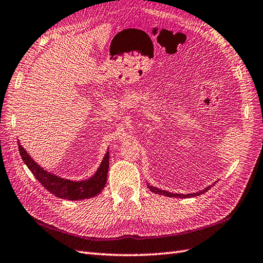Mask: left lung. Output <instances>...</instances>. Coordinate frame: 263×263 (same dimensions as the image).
Returning a JSON list of instances; mask_svg holds the SVG:
<instances>
[{
  "instance_id": "1",
  "label": "left lung",
  "mask_w": 263,
  "mask_h": 263,
  "mask_svg": "<svg viewBox=\"0 0 263 263\" xmlns=\"http://www.w3.org/2000/svg\"><path fill=\"white\" fill-rule=\"evenodd\" d=\"M216 183H217V182H215V184H216ZM215 184H213L212 186H208V187H206L205 190H202V191H200V192H197V193H193V194H174V193H170V192H166V191H162V190H160V189H156V187H154V186H151V185H148V184H147V187H148V190L151 191V192H153V193H155V194L164 195V196H167V197L191 198V197H196V196H199V195H201V194L206 193V192H207V191H209V189H211V187H213Z\"/></svg>"
}]
</instances>
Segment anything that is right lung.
<instances>
[{
    "mask_svg": "<svg viewBox=\"0 0 263 263\" xmlns=\"http://www.w3.org/2000/svg\"><path fill=\"white\" fill-rule=\"evenodd\" d=\"M18 143V151L23 159L24 163L27 165L29 171L32 172L33 175L37 178L45 189L50 192L56 197L68 199V200H79L91 198L96 195L101 193L107 183L108 168H109V152L104 155L103 160L100 164V167L96 172V174L87 179V181L72 182L69 179H65L59 176H56L47 171L42 168L39 164L35 163L31 156Z\"/></svg>",
    "mask_w": 263,
    "mask_h": 263,
    "instance_id": "add662e5",
    "label": "right lung"
}]
</instances>
